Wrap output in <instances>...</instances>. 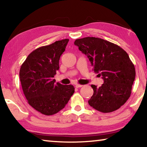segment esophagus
<instances>
[{
  "instance_id": "obj_1",
  "label": "esophagus",
  "mask_w": 147,
  "mask_h": 147,
  "mask_svg": "<svg viewBox=\"0 0 147 147\" xmlns=\"http://www.w3.org/2000/svg\"><path fill=\"white\" fill-rule=\"evenodd\" d=\"M83 86L82 85H80V84H75V87L77 88H82Z\"/></svg>"
}]
</instances>
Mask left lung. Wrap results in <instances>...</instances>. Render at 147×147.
I'll list each match as a JSON object with an SVG mask.
<instances>
[{
	"mask_svg": "<svg viewBox=\"0 0 147 147\" xmlns=\"http://www.w3.org/2000/svg\"><path fill=\"white\" fill-rule=\"evenodd\" d=\"M74 45L104 80L100 88L91 85L94 93L89 105L102 113L121 108L130 97L136 78L135 67L128 54L117 45L94 37L76 39Z\"/></svg>",
	"mask_w": 147,
	"mask_h": 147,
	"instance_id": "1",
	"label": "left lung"
}]
</instances>
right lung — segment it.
<instances>
[{
  "mask_svg": "<svg viewBox=\"0 0 147 147\" xmlns=\"http://www.w3.org/2000/svg\"><path fill=\"white\" fill-rule=\"evenodd\" d=\"M68 42V39H62L34 50L20 69V81L28 104L45 115L64 108L74 92L73 85L55 84L53 79Z\"/></svg>",
  "mask_w": 147,
  "mask_h": 147,
  "instance_id": "obj_1",
  "label": "right lung"
}]
</instances>
